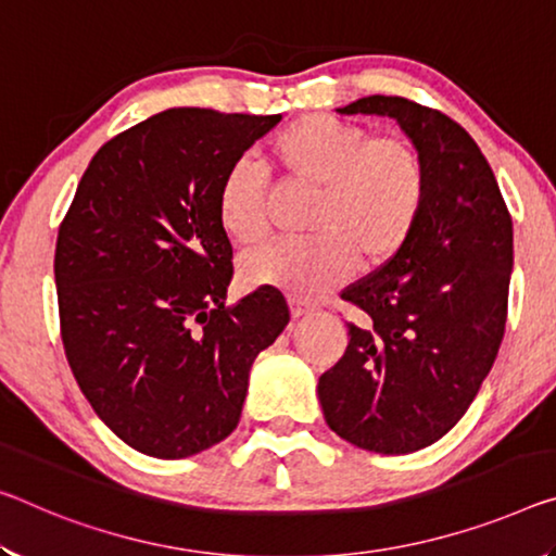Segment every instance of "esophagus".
Listing matches in <instances>:
<instances>
[{"mask_svg":"<svg viewBox=\"0 0 556 556\" xmlns=\"http://www.w3.org/2000/svg\"><path fill=\"white\" fill-rule=\"evenodd\" d=\"M289 312H292L294 319H302V316L312 314L314 309H312L309 304H302V302H296V299H292V302H289Z\"/></svg>","mask_w":556,"mask_h":556,"instance_id":"1","label":"esophagus"}]
</instances>
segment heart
<instances>
[{
  "mask_svg": "<svg viewBox=\"0 0 556 556\" xmlns=\"http://www.w3.org/2000/svg\"><path fill=\"white\" fill-rule=\"evenodd\" d=\"M269 157L287 182L316 190L309 242H275L242 260L250 287L316 299L356 267H381L416 230L428 192L426 157L405 136H374L331 116H304L271 138ZM217 217L237 244L267 235V180L240 161L223 178Z\"/></svg>",
  "mask_w": 556,
  "mask_h": 556,
  "instance_id": "heart-1",
  "label": "heart"
}]
</instances>
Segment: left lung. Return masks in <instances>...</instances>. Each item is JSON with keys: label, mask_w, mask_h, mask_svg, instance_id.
I'll return each instance as SVG.
<instances>
[{"label": "left lung", "mask_w": 556, "mask_h": 556, "mask_svg": "<svg viewBox=\"0 0 556 556\" xmlns=\"http://www.w3.org/2000/svg\"><path fill=\"white\" fill-rule=\"evenodd\" d=\"M339 113L389 116L426 157L428 192L410 240L341 299L368 314L321 374L333 433L371 453L433 445L465 416L495 364L507 321L513 217L460 123L401 96H366Z\"/></svg>", "instance_id": "left-lung-1"}]
</instances>
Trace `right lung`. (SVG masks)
Here are the masks:
<instances>
[{
    "instance_id": "right-lung-1",
    "label": "right lung",
    "mask_w": 556,
    "mask_h": 556,
    "mask_svg": "<svg viewBox=\"0 0 556 556\" xmlns=\"http://www.w3.org/2000/svg\"><path fill=\"white\" fill-rule=\"evenodd\" d=\"M281 116L167 109L91 157L59 227L61 341L78 389L138 453L180 460L232 433L250 368L289 324L275 287L227 306V170Z\"/></svg>"
}]
</instances>
